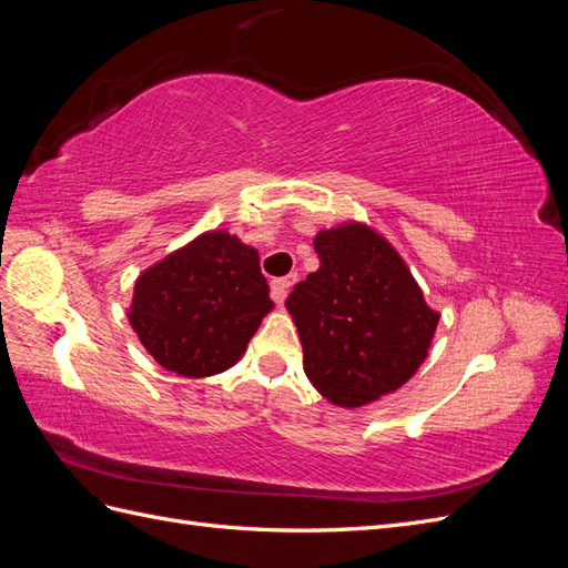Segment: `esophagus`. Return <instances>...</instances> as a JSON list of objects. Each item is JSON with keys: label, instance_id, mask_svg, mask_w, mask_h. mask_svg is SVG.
Instances as JSON below:
<instances>
[{"label": "esophagus", "instance_id": "esophagus-1", "mask_svg": "<svg viewBox=\"0 0 568 568\" xmlns=\"http://www.w3.org/2000/svg\"><path fill=\"white\" fill-rule=\"evenodd\" d=\"M296 280H298L296 272H291V274H286V277H280V280H272V284H270L272 298L277 301V303H282L286 298V294H288V288L296 284Z\"/></svg>", "mask_w": 568, "mask_h": 568}]
</instances>
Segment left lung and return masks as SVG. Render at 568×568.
<instances>
[{"mask_svg": "<svg viewBox=\"0 0 568 568\" xmlns=\"http://www.w3.org/2000/svg\"><path fill=\"white\" fill-rule=\"evenodd\" d=\"M320 270L286 298L311 384L343 407L400 388L426 359L438 313L400 255L365 225L315 236Z\"/></svg>", "mask_w": 568, "mask_h": 568, "instance_id": "1", "label": "left lung"}]
</instances>
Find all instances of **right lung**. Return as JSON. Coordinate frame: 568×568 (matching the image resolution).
<instances>
[{
	"mask_svg": "<svg viewBox=\"0 0 568 568\" xmlns=\"http://www.w3.org/2000/svg\"><path fill=\"white\" fill-rule=\"evenodd\" d=\"M267 294L257 251L209 232L140 274L128 317L161 367L196 379L242 357L272 311Z\"/></svg>",
	"mask_w": 568,
	"mask_h": 568,
	"instance_id": "add662e5",
	"label": "right lung"
}]
</instances>
